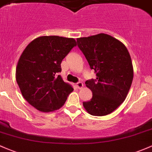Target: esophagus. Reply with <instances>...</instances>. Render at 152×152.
<instances>
[{"label":"esophagus","mask_w":152,"mask_h":152,"mask_svg":"<svg viewBox=\"0 0 152 152\" xmlns=\"http://www.w3.org/2000/svg\"><path fill=\"white\" fill-rule=\"evenodd\" d=\"M76 86L78 89H81L83 88V83L81 82H78L77 83H76Z\"/></svg>","instance_id":"esophagus-1"}]
</instances>
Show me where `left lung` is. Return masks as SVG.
<instances>
[{
    "mask_svg": "<svg viewBox=\"0 0 152 152\" xmlns=\"http://www.w3.org/2000/svg\"><path fill=\"white\" fill-rule=\"evenodd\" d=\"M77 43L96 74V80L86 81L93 96L83 107L91 115H109L125 101L133 82L130 53L122 42L104 33L80 37Z\"/></svg>",
    "mask_w": 152,
    "mask_h": 152,
    "instance_id": "obj_1",
    "label": "left lung"
}]
</instances>
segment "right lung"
I'll return each mask as SVG.
<instances>
[{"label": "right lung", "mask_w": 152, "mask_h": 152, "mask_svg": "<svg viewBox=\"0 0 152 152\" xmlns=\"http://www.w3.org/2000/svg\"><path fill=\"white\" fill-rule=\"evenodd\" d=\"M74 38L50 35L35 38L22 52L16 68V80L26 101L43 112L60 109L73 91L61 75V63L72 48Z\"/></svg>", "instance_id": "1"}]
</instances>
